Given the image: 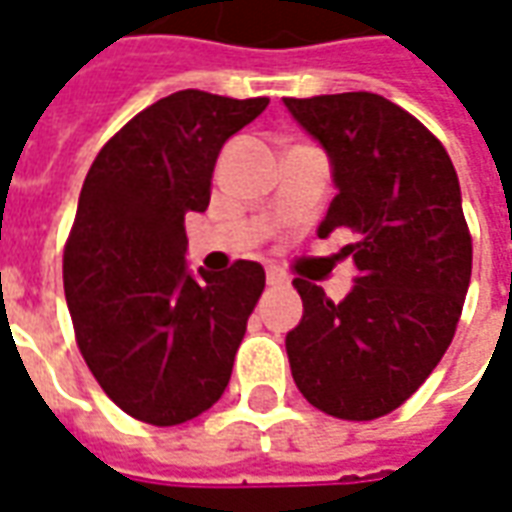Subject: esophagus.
<instances>
[{"instance_id": "1", "label": "esophagus", "mask_w": 512, "mask_h": 512, "mask_svg": "<svg viewBox=\"0 0 512 512\" xmlns=\"http://www.w3.org/2000/svg\"><path fill=\"white\" fill-rule=\"evenodd\" d=\"M267 283L270 286H283V283H289V278L278 267H267Z\"/></svg>"}]
</instances>
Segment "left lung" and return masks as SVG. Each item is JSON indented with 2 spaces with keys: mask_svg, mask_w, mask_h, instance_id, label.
Here are the masks:
<instances>
[{
  "mask_svg": "<svg viewBox=\"0 0 512 512\" xmlns=\"http://www.w3.org/2000/svg\"><path fill=\"white\" fill-rule=\"evenodd\" d=\"M327 152L335 199L316 234L352 231V292L327 300L294 278L302 319L286 335L294 384L341 420L393 412L453 341L472 278L461 185L434 133L374 92L283 98Z\"/></svg>",
  "mask_w": 512,
  "mask_h": 512,
  "instance_id": "1",
  "label": "left lung"
}]
</instances>
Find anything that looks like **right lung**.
<instances>
[{
	"mask_svg": "<svg viewBox=\"0 0 512 512\" xmlns=\"http://www.w3.org/2000/svg\"><path fill=\"white\" fill-rule=\"evenodd\" d=\"M267 103L174 92L130 119L84 179L62 267L67 308L89 371L141 423L193 420L231 379L264 270L190 272L185 218L207 210L220 149Z\"/></svg>",
	"mask_w": 512,
	"mask_h": 512,
	"instance_id": "obj_1",
	"label": "right lung"
}]
</instances>
